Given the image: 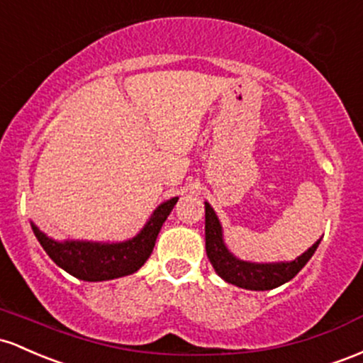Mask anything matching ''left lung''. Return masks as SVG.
I'll return each instance as SVG.
<instances>
[{
    "label": "left lung",
    "instance_id": "obj_1",
    "mask_svg": "<svg viewBox=\"0 0 363 363\" xmlns=\"http://www.w3.org/2000/svg\"><path fill=\"white\" fill-rule=\"evenodd\" d=\"M206 203V252L213 264L216 274L226 283L252 291H266L278 288L281 284L295 278L305 264L311 260L313 252L319 247L320 238L311 248L298 255L295 260H281V262H250L238 259L225 243L223 226L218 214Z\"/></svg>",
    "mask_w": 363,
    "mask_h": 363
}]
</instances>
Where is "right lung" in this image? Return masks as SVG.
<instances>
[{"label":"right lung","mask_w":363,"mask_h":363,"mask_svg":"<svg viewBox=\"0 0 363 363\" xmlns=\"http://www.w3.org/2000/svg\"><path fill=\"white\" fill-rule=\"evenodd\" d=\"M178 197H171L154 209L144 228L125 242L51 238L30 221L32 231L52 262L82 281H108L133 274L145 264L156 245L162 223L168 219Z\"/></svg>","instance_id":"right-lung-1"}]
</instances>
